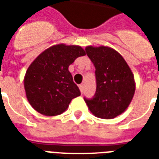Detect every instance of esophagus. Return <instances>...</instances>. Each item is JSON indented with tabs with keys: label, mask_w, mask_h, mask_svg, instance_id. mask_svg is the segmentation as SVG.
<instances>
[{
	"label": "esophagus",
	"mask_w": 159,
	"mask_h": 159,
	"mask_svg": "<svg viewBox=\"0 0 159 159\" xmlns=\"http://www.w3.org/2000/svg\"><path fill=\"white\" fill-rule=\"evenodd\" d=\"M79 88H80V92H81V93H83V91H84V85H80V86H79Z\"/></svg>",
	"instance_id": "1"
}]
</instances>
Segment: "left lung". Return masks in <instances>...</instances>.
Here are the masks:
<instances>
[{"instance_id":"obj_1","label":"left lung","mask_w":159,"mask_h":159,"mask_svg":"<svg viewBox=\"0 0 159 159\" xmlns=\"http://www.w3.org/2000/svg\"><path fill=\"white\" fill-rule=\"evenodd\" d=\"M95 67L96 91L93 98H84L89 111L100 119L116 118L129 106L135 91L131 69L122 56L111 48H86Z\"/></svg>"}]
</instances>
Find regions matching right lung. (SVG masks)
Returning a JSON list of instances; mask_svg holds the SVG:
<instances>
[{
    "label": "right lung",
    "instance_id": "obj_1",
    "mask_svg": "<svg viewBox=\"0 0 159 159\" xmlns=\"http://www.w3.org/2000/svg\"><path fill=\"white\" fill-rule=\"evenodd\" d=\"M85 55L81 47L58 44L44 50L30 64L24 85L28 102L35 111L45 116H57L80 95L68 68L76 58Z\"/></svg>",
    "mask_w": 159,
    "mask_h": 159
}]
</instances>
